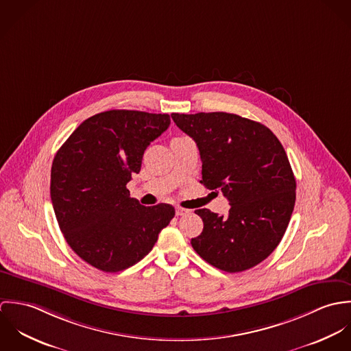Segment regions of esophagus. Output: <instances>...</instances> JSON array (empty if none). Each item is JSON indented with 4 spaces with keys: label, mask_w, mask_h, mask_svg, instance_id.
Masks as SVG:
<instances>
[{
    "label": "esophagus",
    "mask_w": 351,
    "mask_h": 351,
    "mask_svg": "<svg viewBox=\"0 0 351 351\" xmlns=\"http://www.w3.org/2000/svg\"><path fill=\"white\" fill-rule=\"evenodd\" d=\"M188 213H189L188 209H184V208H181V206H177V208H176V215H177V216H184V215H188Z\"/></svg>",
    "instance_id": "1"
}]
</instances>
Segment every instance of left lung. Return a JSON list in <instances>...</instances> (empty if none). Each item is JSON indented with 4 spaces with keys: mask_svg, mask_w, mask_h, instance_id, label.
Returning a JSON list of instances; mask_svg holds the SVG:
<instances>
[{
    "mask_svg": "<svg viewBox=\"0 0 351 351\" xmlns=\"http://www.w3.org/2000/svg\"><path fill=\"white\" fill-rule=\"evenodd\" d=\"M177 127L197 145L202 180L230 201L227 216L197 209L204 228L192 247L212 266L245 271L266 259L289 224L296 180L277 136L263 124L234 113H173Z\"/></svg>",
    "mask_w": 351,
    "mask_h": 351,
    "instance_id": "left-lung-1",
    "label": "left lung"
}]
</instances>
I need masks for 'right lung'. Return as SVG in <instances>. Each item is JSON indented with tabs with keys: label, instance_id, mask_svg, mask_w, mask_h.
<instances>
[{
	"label": "right lung",
	"instance_id": "obj_1",
	"mask_svg": "<svg viewBox=\"0 0 351 351\" xmlns=\"http://www.w3.org/2000/svg\"><path fill=\"white\" fill-rule=\"evenodd\" d=\"M170 116L113 109L86 119L58 150L50 193L59 228L80 258L106 273L138 263L176 210L141 205L127 184Z\"/></svg>",
	"mask_w": 351,
	"mask_h": 351
}]
</instances>
